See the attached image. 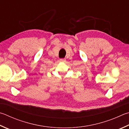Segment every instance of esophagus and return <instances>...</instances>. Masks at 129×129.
Masks as SVG:
<instances>
[{"label":"esophagus","mask_w":129,"mask_h":129,"mask_svg":"<svg viewBox=\"0 0 129 129\" xmlns=\"http://www.w3.org/2000/svg\"><path fill=\"white\" fill-rule=\"evenodd\" d=\"M60 61L61 62H65V61H66V60H65V58H61V59H60Z\"/></svg>","instance_id":"34e87169"}]
</instances>
